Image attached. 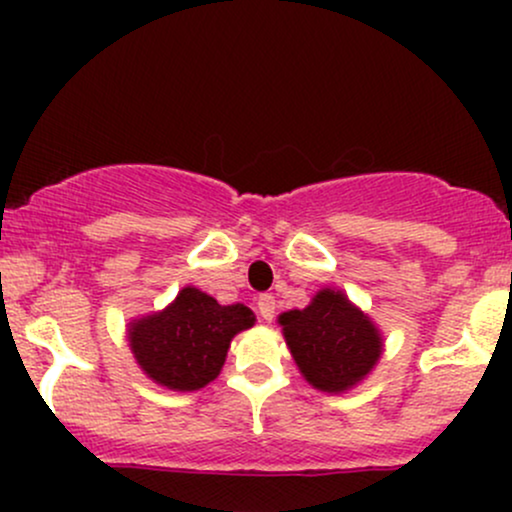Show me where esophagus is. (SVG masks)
I'll use <instances>...</instances> for the list:
<instances>
[{
	"instance_id": "obj_1",
	"label": "esophagus",
	"mask_w": 512,
	"mask_h": 512,
	"mask_svg": "<svg viewBox=\"0 0 512 512\" xmlns=\"http://www.w3.org/2000/svg\"><path fill=\"white\" fill-rule=\"evenodd\" d=\"M257 310H260V315L264 320H272L274 313H276V301L272 293H262L260 298H257Z\"/></svg>"
}]
</instances>
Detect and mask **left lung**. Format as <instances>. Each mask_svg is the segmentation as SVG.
<instances>
[{
  "label": "left lung",
  "instance_id": "obj_1",
  "mask_svg": "<svg viewBox=\"0 0 512 512\" xmlns=\"http://www.w3.org/2000/svg\"><path fill=\"white\" fill-rule=\"evenodd\" d=\"M293 361L315 390L344 392L373 370L383 337L342 291L322 289L308 308L279 315Z\"/></svg>",
  "mask_w": 512,
  "mask_h": 512
}]
</instances>
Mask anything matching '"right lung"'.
Listing matches in <instances>:
<instances>
[{"mask_svg": "<svg viewBox=\"0 0 512 512\" xmlns=\"http://www.w3.org/2000/svg\"><path fill=\"white\" fill-rule=\"evenodd\" d=\"M252 325L255 313L248 305H221L185 286L166 310L129 322L127 339L139 368L154 383L192 392L221 373L231 339Z\"/></svg>", "mask_w": 512, "mask_h": 512, "instance_id": "1", "label": "right lung"}]
</instances>
